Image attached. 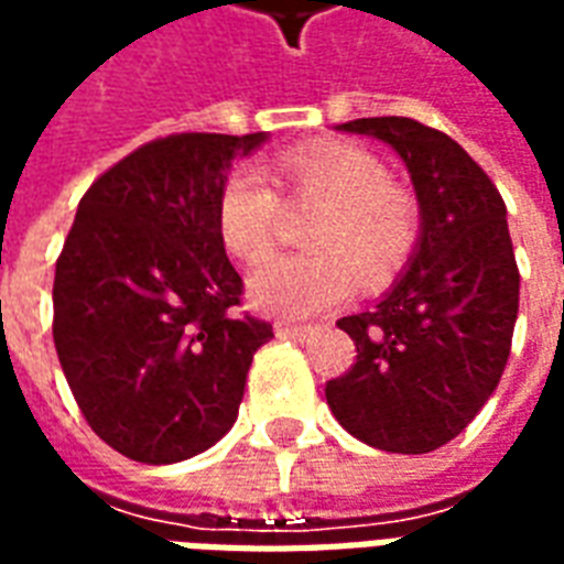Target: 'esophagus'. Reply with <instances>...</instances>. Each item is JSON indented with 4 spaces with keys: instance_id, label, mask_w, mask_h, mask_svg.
Wrapping results in <instances>:
<instances>
[{
    "instance_id": "1",
    "label": "esophagus",
    "mask_w": 564,
    "mask_h": 564,
    "mask_svg": "<svg viewBox=\"0 0 564 564\" xmlns=\"http://www.w3.org/2000/svg\"><path fill=\"white\" fill-rule=\"evenodd\" d=\"M274 332L281 335V338H293V341H305L307 335H311V326H290V323H274Z\"/></svg>"
}]
</instances>
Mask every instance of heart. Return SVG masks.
<instances>
[{
    "label": "heart",
    "mask_w": 564,
    "mask_h": 564,
    "mask_svg": "<svg viewBox=\"0 0 564 564\" xmlns=\"http://www.w3.org/2000/svg\"><path fill=\"white\" fill-rule=\"evenodd\" d=\"M274 181L295 208H323L307 245L314 253L269 259L250 274V302L278 317H314L362 286H383L416 241V208L390 169L371 150L356 144H323L283 153ZM283 223V198L259 169L229 174L217 198L223 245L245 262L271 253Z\"/></svg>",
    "instance_id": "b5f03b06"
}]
</instances>
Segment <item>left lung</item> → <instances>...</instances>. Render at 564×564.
Wrapping results in <instances>:
<instances>
[{
    "mask_svg": "<svg viewBox=\"0 0 564 564\" xmlns=\"http://www.w3.org/2000/svg\"><path fill=\"white\" fill-rule=\"evenodd\" d=\"M390 144L411 172L420 238L408 269L375 305L338 319L354 368L326 383L335 420L368 447L432 453L496 392L520 311L508 208L456 141L411 117L335 127Z\"/></svg>",
    "mask_w": 564,
    "mask_h": 564,
    "instance_id": "8db88e82",
    "label": "left lung"
}]
</instances>
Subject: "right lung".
<instances>
[{"instance_id":"right-lung-1","label":"right lung","mask_w":564,"mask_h":564,"mask_svg":"<svg viewBox=\"0 0 564 564\" xmlns=\"http://www.w3.org/2000/svg\"><path fill=\"white\" fill-rule=\"evenodd\" d=\"M265 139H156L80 198L56 259V356L93 432L129 459L172 465L214 447L274 338L235 314L245 283L217 229L232 162Z\"/></svg>"}]
</instances>
